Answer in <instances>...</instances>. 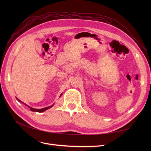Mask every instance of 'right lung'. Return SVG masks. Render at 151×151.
I'll list each match as a JSON object with an SVG mask.
<instances>
[{"instance_id":"1","label":"right lung","mask_w":151,"mask_h":151,"mask_svg":"<svg viewBox=\"0 0 151 151\" xmlns=\"http://www.w3.org/2000/svg\"><path fill=\"white\" fill-rule=\"evenodd\" d=\"M62 96V94H60V97L61 96ZM17 100L18 101H19V102H21L20 100H19L17 99ZM26 106H28V105L27 104H24ZM53 106V105H52V106H48V107H46V108H42V109H35V108H31V107H29V106H28L29 108H30V109L32 111H36V112H39V113H42V112H43V111H45V110H47V109H49V108H50L51 107H52Z\"/></svg>"}]
</instances>
